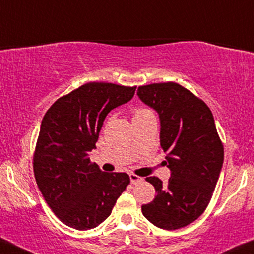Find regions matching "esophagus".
I'll return each mask as SVG.
<instances>
[{"label": "esophagus", "instance_id": "34e87169", "mask_svg": "<svg viewBox=\"0 0 254 254\" xmlns=\"http://www.w3.org/2000/svg\"><path fill=\"white\" fill-rule=\"evenodd\" d=\"M130 181H131V183H132V185H137V183L142 182L143 179H142V177L135 175V174H130Z\"/></svg>", "mask_w": 254, "mask_h": 254}]
</instances>
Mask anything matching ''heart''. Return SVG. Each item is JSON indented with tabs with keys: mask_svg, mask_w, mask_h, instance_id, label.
Masks as SVG:
<instances>
[{
	"mask_svg": "<svg viewBox=\"0 0 254 254\" xmlns=\"http://www.w3.org/2000/svg\"><path fill=\"white\" fill-rule=\"evenodd\" d=\"M149 115H152V112L150 111V110L144 109V108H138L135 110V112H133V118H140V117H144V116H149Z\"/></svg>",
	"mask_w": 254,
	"mask_h": 254,
	"instance_id": "obj_1",
	"label": "heart"
}]
</instances>
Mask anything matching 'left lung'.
Masks as SVG:
<instances>
[{
    "label": "left lung",
    "instance_id": "obj_1",
    "mask_svg": "<svg viewBox=\"0 0 254 254\" xmlns=\"http://www.w3.org/2000/svg\"><path fill=\"white\" fill-rule=\"evenodd\" d=\"M137 96L158 114L160 142L170 169L168 183L146 177L156 190L142 213L163 230L195 221L208 206L224 163V145L208 106L176 82L139 86Z\"/></svg>",
    "mask_w": 254,
    "mask_h": 254
}]
</instances>
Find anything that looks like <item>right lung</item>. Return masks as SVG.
Returning a JSON list of instances; mask_svg holds the SVG:
<instances>
[{
  "label": "right lung",
  "mask_w": 254,
  "mask_h": 254,
  "mask_svg": "<svg viewBox=\"0 0 254 254\" xmlns=\"http://www.w3.org/2000/svg\"><path fill=\"white\" fill-rule=\"evenodd\" d=\"M136 86L87 82L59 98L46 112L34 152V175L61 222L79 231L111 214L130 183L125 173L102 172L88 157L111 110L132 99Z\"/></svg>",
  "instance_id": "1"
}]
</instances>
